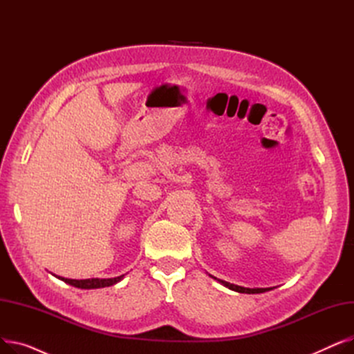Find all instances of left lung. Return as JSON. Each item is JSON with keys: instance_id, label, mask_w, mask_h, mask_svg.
<instances>
[{"instance_id": "obj_1", "label": "left lung", "mask_w": 354, "mask_h": 354, "mask_svg": "<svg viewBox=\"0 0 354 354\" xmlns=\"http://www.w3.org/2000/svg\"><path fill=\"white\" fill-rule=\"evenodd\" d=\"M209 277H212L211 274H209ZM214 280H216L218 283H221L222 286H225L227 288H230V290H232V291H236V292H245V294H259V292H266V291H270V290H272L271 287H268V288H245V287H241V286H235V284H231V283H227V281H222V280H218L216 277H212Z\"/></svg>"}]
</instances>
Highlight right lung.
<instances>
[{
  "instance_id": "add662e5",
  "label": "right lung",
  "mask_w": 354,
  "mask_h": 354,
  "mask_svg": "<svg viewBox=\"0 0 354 354\" xmlns=\"http://www.w3.org/2000/svg\"><path fill=\"white\" fill-rule=\"evenodd\" d=\"M123 277H124V274L115 277V278H86V280H71V278H64V277H57V278L73 287L83 288V290H91V288H103V287H110L113 284H118L119 281L123 280Z\"/></svg>"
}]
</instances>
